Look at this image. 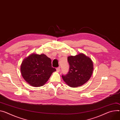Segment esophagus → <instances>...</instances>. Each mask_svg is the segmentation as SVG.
Instances as JSON below:
<instances>
[{
    "label": "esophagus",
    "instance_id": "34e87169",
    "mask_svg": "<svg viewBox=\"0 0 120 120\" xmlns=\"http://www.w3.org/2000/svg\"><path fill=\"white\" fill-rule=\"evenodd\" d=\"M60 67H58V68H56V71H57V72H59L60 71Z\"/></svg>",
    "mask_w": 120,
    "mask_h": 120
}]
</instances>
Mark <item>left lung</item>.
Instances as JSON below:
<instances>
[{
  "label": "left lung",
  "instance_id": "left-lung-1",
  "mask_svg": "<svg viewBox=\"0 0 120 120\" xmlns=\"http://www.w3.org/2000/svg\"><path fill=\"white\" fill-rule=\"evenodd\" d=\"M69 64L68 73L62 75L64 81L72 88L81 86L88 81L93 71V64L91 59L83 53L75 56H68Z\"/></svg>",
  "mask_w": 120,
  "mask_h": 120
}]
</instances>
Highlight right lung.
<instances>
[{
    "label": "right lung",
    "instance_id": "add662e5",
    "mask_svg": "<svg viewBox=\"0 0 120 120\" xmlns=\"http://www.w3.org/2000/svg\"><path fill=\"white\" fill-rule=\"evenodd\" d=\"M56 69L52 67L51 60L44 54L32 53L22 62L20 71L24 80L30 85H44Z\"/></svg>",
    "mask_w": 120,
    "mask_h": 120
}]
</instances>
